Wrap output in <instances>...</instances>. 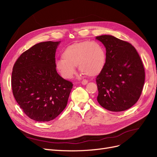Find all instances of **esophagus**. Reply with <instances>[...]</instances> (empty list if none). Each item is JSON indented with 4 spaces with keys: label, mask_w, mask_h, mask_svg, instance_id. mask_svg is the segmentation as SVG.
<instances>
[{
    "label": "esophagus",
    "mask_w": 157,
    "mask_h": 157,
    "mask_svg": "<svg viewBox=\"0 0 157 157\" xmlns=\"http://www.w3.org/2000/svg\"><path fill=\"white\" fill-rule=\"evenodd\" d=\"M87 83H88V80H83L82 81V84L83 85H86Z\"/></svg>",
    "instance_id": "obj_1"
}]
</instances>
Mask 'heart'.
Returning <instances> with one entry per match:
<instances>
[{"instance_id":"1","label":"heart","mask_w":157,"mask_h":157,"mask_svg":"<svg viewBox=\"0 0 157 157\" xmlns=\"http://www.w3.org/2000/svg\"><path fill=\"white\" fill-rule=\"evenodd\" d=\"M62 59L56 61L57 70L65 79L73 78L78 66L82 73L94 77L101 73L106 61L105 51L96 42H75L65 47L61 53Z\"/></svg>"}]
</instances>
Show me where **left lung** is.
<instances>
[{
    "instance_id": "obj_1",
    "label": "left lung",
    "mask_w": 157,
    "mask_h": 157,
    "mask_svg": "<svg viewBox=\"0 0 157 157\" xmlns=\"http://www.w3.org/2000/svg\"><path fill=\"white\" fill-rule=\"evenodd\" d=\"M106 48V61L96 77L98 101L111 111H123L138 101L145 82L144 64L136 48L111 35L96 36Z\"/></svg>"
}]
</instances>
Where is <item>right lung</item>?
I'll use <instances>...</instances> for the list:
<instances>
[{
	"instance_id": "1",
	"label": "right lung",
	"mask_w": 157,
	"mask_h": 157,
	"mask_svg": "<svg viewBox=\"0 0 157 157\" xmlns=\"http://www.w3.org/2000/svg\"><path fill=\"white\" fill-rule=\"evenodd\" d=\"M59 42L38 43L14 63L12 89L25 115L38 122L54 119L67 106L73 83L57 73L55 54Z\"/></svg>"
}]
</instances>
